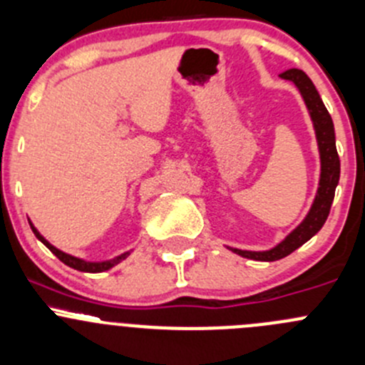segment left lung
<instances>
[{
    "mask_svg": "<svg viewBox=\"0 0 365 365\" xmlns=\"http://www.w3.org/2000/svg\"><path fill=\"white\" fill-rule=\"evenodd\" d=\"M280 78L289 79L300 90L302 97H304L307 108H309L310 118L314 122V129H316L317 145H319V156H321V178L319 187H317L316 198L310 207L309 215L305 216L304 222L282 241L277 245L275 248L266 252H248V250H237V248H230L234 254L241 255V257L254 259V261H279V259L286 257V255L293 254L297 248H300L305 241H309L317 230L324 225L330 212L331 202H334L335 186L339 182V175H341V161H339L337 147H335V133H334V122H331L330 113L324 108L323 101H321L319 93H317L316 86L310 81L309 76L300 68H289V71L282 72Z\"/></svg>",
    "mask_w": 365,
    "mask_h": 365,
    "instance_id": "1",
    "label": "left lung"
}]
</instances>
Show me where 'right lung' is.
Segmentation results:
<instances>
[{
	"instance_id": "right-lung-1",
	"label": "right lung",
	"mask_w": 365,
	"mask_h": 365,
	"mask_svg": "<svg viewBox=\"0 0 365 365\" xmlns=\"http://www.w3.org/2000/svg\"><path fill=\"white\" fill-rule=\"evenodd\" d=\"M30 227H31V230H34V234H35V236H37L38 240H41L42 243H44L46 247H48L49 250H51L53 254H55L56 257H58L61 262H63V264L71 266V268L78 269V272H86V273H99V272H106V269L113 268V266L117 264V262H120L122 259H125V257H128V255H129V252H125V254L118 255V257H117V259H113V261H106V262H86V261H83V259L72 257V255H68V254H63V252L58 250V248H55V247H53V245L49 243V241H46L44 237L41 236V232H38V230L35 229V227L31 225V223H30Z\"/></svg>"
}]
</instances>
